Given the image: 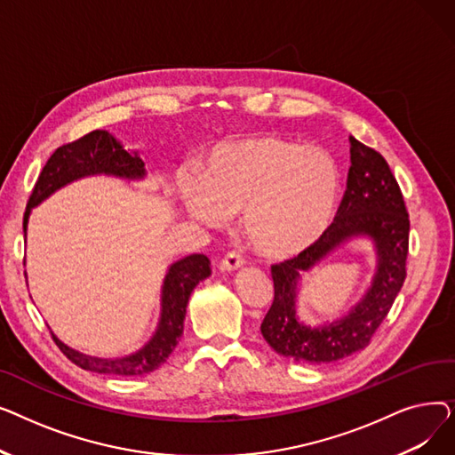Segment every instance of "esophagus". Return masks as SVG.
Here are the masks:
<instances>
[{"label": "esophagus", "instance_id": "esophagus-1", "mask_svg": "<svg viewBox=\"0 0 455 455\" xmlns=\"http://www.w3.org/2000/svg\"><path fill=\"white\" fill-rule=\"evenodd\" d=\"M220 271H237L240 267H243V258L237 252H228L221 261H220Z\"/></svg>", "mask_w": 455, "mask_h": 455}]
</instances>
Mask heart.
<instances>
[{
  "label": "heart",
  "mask_w": 455,
  "mask_h": 455,
  "mask_svg": "<svg viewBox=\"0 0 455 455\" xmlns=\"http://www.w3.org/2000/svg\"><path fill=\"white\" fill-rule=\"evenodd\" d=\"M339 191V167L328 153L275 132L221 141L204 158L203 179L191 172L180 179L196 220L220 227L242 213L247 243L271 259L312 247L333 220Z\"/></svg>",
  "instance_id": "obj_1"
}]
</instances>
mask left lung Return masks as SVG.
I'll return each instance as SVG.
<instances>
[{"mask_svg":"<svg viewBox=\"0 0 455 455\" xmlns=\"http://www.w3.org/2000/svg\"><path fill=\"white\" fill-rule=\"evenodd\" d=\"M347 189L333 223L319 240L282 264L271 266L275 299L261 323V336L282 355L314 365L338 362L365 348L384 323L405 280L410 213L389 164L376 149L350 136ZM352 235H371L379 269L371 290L341 322L307 329L294 317L299 273L313 267Z\"/></svg>","mask_w":455,"mask_h":455,"instance_id":"obj_1","label":"left lung"}]
</instances>
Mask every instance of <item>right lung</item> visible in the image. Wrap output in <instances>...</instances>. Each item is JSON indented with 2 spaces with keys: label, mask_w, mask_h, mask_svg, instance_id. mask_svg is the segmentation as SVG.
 I'll list each match as a JSON object with an SVG mask.
<instances>
[{
  "label": "right lung",
  "mask_w": 455,
  "mask_h": 455,
  "mask_svg": "<svg viewBox=\"0 0 455 455\" xmlns=\"http://www.w3.org/2000/svg\"><path fill=\"white\" fill-rule=\"evenodd\" d=\"M95 173L141 179L146 175V170H143L141 158L127 153L107 131H92L76 141L64 143L45 162L44 170L38 175V180L29 196L28 210L23 213V230L28 228L29 212L33 206H36L47 196H52L55 189L62 188L64 184ZM210 275V259L204 254L186 256L172 266L164 280L162 317L158 330L153 339L132 355L116 357V360L92 357L66 347L53 333L52 338L68 360L84 371L117 376H138L151 372L158 369L179 345L189 295L196 285Z\"/></svg>",
  "instance_id": "obj_1"
}]
</instances>
